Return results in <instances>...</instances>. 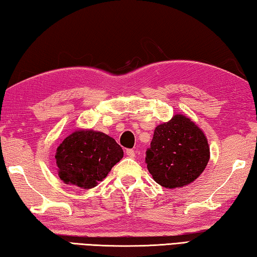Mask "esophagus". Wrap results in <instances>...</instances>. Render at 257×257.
I'll use <instances>...</instances> for the list:
<instances>
[{
	"label": "esophagus",
	"mask_w": 257,
	"mask_h": 257,
	"mask_svg": "<svg viewBox=\"0 0 257 257\" xmlns=\"http://www.w3.org/2000/svg\"><path fill=\"white\" fill-rule=\"evenodd\" d=\"M127 155L129 156V158H135V156H136V151L127 150Z\"/></svg>",
	"instance_id": "obj_1"
}]
</instances>
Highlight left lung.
<instances>
[{"instance_id":"8db88e82","label":"left lung","mask_w":257,"mask_h":257,"mask_svg":"<svg viewBox=\"0 0 257 257\" xmlns=\"http://www.w3.org/2000/svg\"><path fill=\"white\" fill-rule=\"evenodd\" d=\"M210 160L207 138L198 125L184 114H175L154 130L146 152L147 169L164 188L175 189L195 181Z\"/></svg>"}]
</instances>
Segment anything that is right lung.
I'll list each match as a JSON object with an SVG mask.
<instances>
[{
  "instance_id": "add662e5",
  "label": "right lung",
  "mask_w": 257,
  "mask_h": 257,
  "mask_svg": "<svg viewBox=\"0 0 257 257\" xmlns=\"http://www.w3.org/2000/svg\"><path fill=\"white\" fill-rule=\"evenodd\" d=\"M123 158V151L108 135L92 129L75 130L56 147V167L64 184L90 189Z\"/></svg>"
}]
</instances>
